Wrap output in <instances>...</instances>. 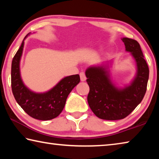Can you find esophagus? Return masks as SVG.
<instances>
[{"label": "esophagus", "mask_w": 159, "mask_h": 159, "mask_svg": "<svg viewBox=\"0 0 159 159\" xmlns=\"http://www.w3.org/2000/svg\"><path fill=\"white\" fill-rule=\"evenodd\" d=\"M80 80H81V81H85L86 77H85V74L84 72H80Z\"/></svg>", "instance_id": "34e87169"}]
</instances>
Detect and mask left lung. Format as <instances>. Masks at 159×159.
<instances>
[{
	"label": "left lung",
	"instance_id": "obj_1",
	"mask_svg": "<svg viewBox=\"0 0 159 159\" xmlns=\"http://www.w3.org/2000/svg\"><path fill=\"white\" fill-rule=\"evenodd\" d=\"M125 51L135 61L137 71L133 80L124 87H118L111 79L108 64L90 66L85 76L90 87L88 102L96 116L115 120L125 118L142 102L147 90L149 70L140 45L135 40L123 38Z\"/></svg>",
	"mask_w": 159,
	"mask_h": 159
}]
</instances>
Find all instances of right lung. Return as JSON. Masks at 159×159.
<instances>
[{
    "label": "right lung",
    "mask_w": 159,
    "mask_h": 159,
    "mask_svg": "<svg viewBox=\"0 0 159 159\" xmlns=\"http://www.w3.org/2000/svg\"><path fill=\"white\" fill-rule=\"evenodd\" d=\"M13 57L11 67V86L16 101L26 114L38 120H48L56 118L62 111L67 97L80 82L79 74L63 78L52 88L45 93H35L26 87L20 74V60L25 40Z\"/></svg>",
    "instance_id": "right-lung-1"
}]
</instances>
